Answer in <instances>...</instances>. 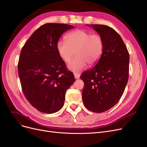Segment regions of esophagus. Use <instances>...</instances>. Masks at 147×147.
<instances>
[{
	"label": "esophagus",
	"mask_w": 147,
	"mask_h": 147,
	"mask_svg": "<svg viewBox=\"0 0 147 147\" xmlns=\"http://www.w3.org/2000/svg\"><path fill=\"white\" fill-rule=\"evenodd\" d=\"M74 77H75V79H78L80 78V75L78 73H74Z\"/></svg>",
	"instance_id": "obj_1"
}]
</instances>
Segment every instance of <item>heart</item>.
<instances>
[{
	"label": "heart",
	"instance_id": "heart-1",
	"mask_svg": "<svg viewBox=\"0 0 147 147\" xmlns=\"http://www.w3.org/2000/svg\"><path fill=\"white\" fill-rule=\"evenodd\" d=\"M65 40L57 43V51L61 59L66 63H69L74 54L76 55L67 66L72 72H80L86 64L95 65L104 51V39L99 34H91L86 30L77 29L67 34Z\"/></svg>",
	"mask_w": 147,
	"mask_h": 147
}]
</instances>
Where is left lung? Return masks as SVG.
<instances>
[{
	"instance_id": "obj_1",
	"label": "left lung",
	"mask_w": 147,
	"mask_h": 147,
	"mask_svg": "<svg viewBox=\"0 0 147 147\" xmlns=\"http://www.w3.org/2000/svg\"><path fill=\"white\" fill-rule=\"evenodd\" d=\"M103 38L104 49L98 63L80 76L84 82L82 99L89 110L102 113L117 104L129 77V55L121 36L105 25L91 24Z\"/></svg>"
}]
</instances>
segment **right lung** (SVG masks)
<instances>
[{
  "mask_svg": "<svg viewBox=\"0 0 147 147\" xmlns=\"http://www.w3.org/2000/svg\"><path fill=\"white\" fill-rule=\"evenodd\" d=\"M73 26L47 23L38 28L20 53L18 70L22 90L34 108L45 113L58 112L67 90L75 82L56 49L61 35Z\"/></svg>",
  "mask_w": 147,
  "mask_h": 147,
  "instance_id": "obj_1",
  "label": "right lung"
}]
</instances>
